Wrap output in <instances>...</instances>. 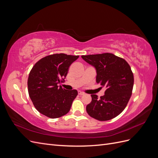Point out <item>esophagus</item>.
I'll return each instance as SVG.
<instances>
[{"label":"esophagus","mask_w":158,"mask_h":158,"mask_svg":"<svg viewBox=\"0 0 158 158\" xmlns=\"http://www.w3.org/2000/svg\"><path fill=\"white\" fill-rule=\"evenodd\" d=\"M78 94H79L80 95H84L85 94H84V92H80V91H78Z\"/></svg>","instance_id":"esophagus-1"}]
</instances>
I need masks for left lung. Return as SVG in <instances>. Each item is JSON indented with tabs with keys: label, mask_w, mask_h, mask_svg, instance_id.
<instances>
[{
	"label": "left lung",
	"mask_w": 158,
	"mask_h": 158,
	"mask_svg": "<svg viewBox=\"0 0 158 158\" xmlns=\"http://www.w3.org/2000/svg\"><path fill=\"white\" fill-rule=\"evenodd\" d=\"M82 58L96 70V82L106 88L103 96L92 94L86 106L89 116L98 121H108L117 117L131 98L134 76L127 62L112 53L82 55Z\"/></svg>",
	"instance_id": "8db88e82"
}]
</instances>
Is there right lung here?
<instances>
[{"instance_id": "right-lung-1", "label": "right lung", "mask_w": 158, "mask_h": 158, "mask_svg": "<svg viewBox=\"0 0 158 158\" xmlns=\"http://www.w3.org/2000/svg\"><path fill=\"white\" fill-rule=\"evenodd\" d=\"M78 57L63 53L51 55L33 66L27 80L28 93L40 113L56 118L70 111L77 90H66L58 84L65 79L70 65Z\"/></svg>"}]
</instances>
